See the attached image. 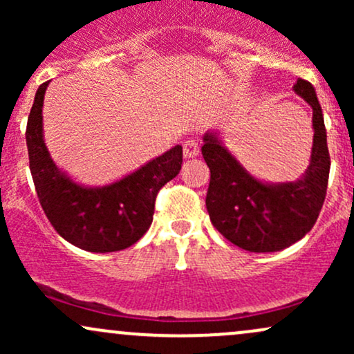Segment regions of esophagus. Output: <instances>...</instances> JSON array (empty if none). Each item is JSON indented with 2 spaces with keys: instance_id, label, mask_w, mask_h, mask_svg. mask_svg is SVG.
Listing matches in <instances>:
<instances>
[{
  "instance_id": "obj_1",
  "label": "esophagus",
  "mask_w": 354,
  "mask_h": 354,
  "mask_svg": "<svg viewBox=\"0 0 354 354\" xmlns=\"http://www.w3.org/2000/svg\"><path fill=\"white\" fill-rule=\"evenodd\" d=\"M183 153H185L186 158L196 156V154L200 153V145H198V141L194 140V138L186 140L185 143H183Z\"/></svg>"
}]
</instances>
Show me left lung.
I'll return each instance as SVG.
<instances>
[{
  "instance_id": "left-lung-1",
  "label": "left lung",
  "mask_w": 354,
  "mask_h": 354,
  "mask_svg": "<svg viewBox=\"0 0 354 354\" xmlns=\"http://www.w3.org/2000/svg\"><path fill=\"white\" fill-rule=\"evenodd\" d=\"M295 91L313 108V151L301 180L266 185L254 180L214 135L205 136L201 153L211 178L206 208L213 226L228 241L251 253L281 251L313 228L326 198L330 151L323 111L311 83L298 78Z\"/></svg>"
}]
</instances>
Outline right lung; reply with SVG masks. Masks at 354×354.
I'll list each match as a JSON object with an SVG mask.
<instances>
[{"instance_id":"add662e5","label":"right lung","mask_w":354,"mask_h":354,"mask_svg":"<svg viewBox=\"0 0 354 354\" xmlns=\"http://www.w3.org/2000/svg\"><path fill=\"white\" fill-rule=\"evenodd\" d=\"M50 81L38 88L26 124L30 169L39 205L53 228L71 245L91 253H111L135 245L153 221L158 191L181 169L180 145L123 180L84 188L53 163L43 141V100Z\"/></svg>"}]
</instances>
